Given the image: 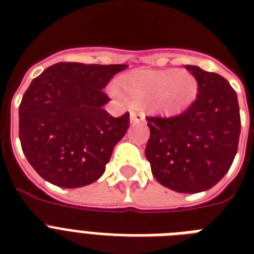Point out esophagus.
Returning a JSON list of instances; mask_svg holds the SVG:
<instances>
[{
    "label": "esophagus",
    "mask_w": 254,
    "mask_h": 254,
    "mask_svg": "<svg viewBox=\"0 0 254 254\" xmlns=\"http://www.w3.org/2000/svg\"><path fill=\"white\" fill-rule=\"evenodd\" d=\"M145 121V113L143 112H130V123L138 124Z\"/></svg>",
    "instance_id": "obj_1"
}]
</instances>
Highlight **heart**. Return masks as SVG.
Segmentation results:
<instances>
[{"label": "heart", "instance_id": "b5f03b06", "mask_svg": "<svg viewBox=\"0 0 254 254\" xmlns=\"http://www.w3.org/2000/svg\"><path fill=\"white\" fill-rule=\"evenodd\" d=\"M113 93L120 100L149 104L158 113L175 116L196 99L197 80L186 69H138L121 77Z\"/></svg>", "mask_w": 254, "mask_h": 254}]
</instances>
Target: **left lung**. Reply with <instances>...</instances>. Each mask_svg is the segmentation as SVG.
<instances>
[{
	"label": "left lung",
	"mask_w": 254,
	"mask_h": 254,
	"mask_svg": "<svg viewBox=\"0 0 254 254\" xmlns=\"http://www.w3.org/2000/svg\"><path fill=\"white\" fill-rule=\"evenodd\" d=\"M196 77V100L181 115L146 117L145 155L162 186L195 193L216 185L232 165L240 138L237 95L224 77L186 65Z\"/></svg>",
	"instance_id": "1"
}]
</instances>
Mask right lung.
<instances>
[{
	"label": "right lung",
	"mask_w": 254,
	"mask_h": 254,
	"mask_svg": "<svg viewBox=\"0 0 254 254\" xmlns=\"http://www.w3.org/2000/svg\"><path fill=\"white\" fill-rule=\"evenodd\" d=\"M127 64L61 62L31 81L19 105V139L45 181L77 189L97 181L129 127V112L113 117L103 88Z\"/></svg>",
	"instance_id": "add662e5"
}]
</instances>
